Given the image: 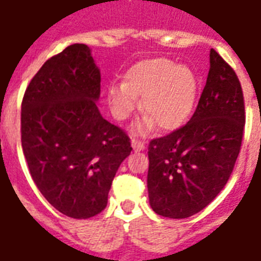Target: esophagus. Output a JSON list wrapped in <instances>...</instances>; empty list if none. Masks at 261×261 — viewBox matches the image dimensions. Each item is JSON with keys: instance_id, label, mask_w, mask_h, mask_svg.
<instances>
[{"instance_id": "obj_1", "label": "esophagus", "mask_w": 261, "mask_h": 261, "mask_svg": "<svg viewBox=\"0 0 261 261\" xmlns=\"http://www.w3.org/2000/svg\"><path fill=\"white\" fill-rule=\"evenodd\" d=\"M131 146H133V149H134L135 151H141L145 149V142H142V141H138V139H133L131 141Z\"/></svg>"}]
</instances>
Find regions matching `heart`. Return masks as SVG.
Returning a JSON list of instances; mask_svg holds the SVG:
<instances>
[{
	"label": "heart",
	"instance_id": "b5f03b06",
	"mask_svg": "<svg viewBox=\"0 0 261 261\" xmlns=\"http://www.w3.org/2000/svg\"><path fill=\"white\" fill-rule=\"evenodd\" d=\"M198 94V80L194 71L177 66L167 58L139 61L127 70L124 83H112L107 89V100L116 120H126L139 108L150 116L135 124L139 133L150 130L155 123L165 131L184 126L194 112Z\"/></svg>",
	"mask_w": 261,
	"mask_h": 261
}]
</instances>
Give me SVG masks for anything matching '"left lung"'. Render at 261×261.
Wrapping results in <instances>:
<instances>
[{"instance_id":"obj_1","label":"left lung","mask_w":261,"mask_h":261,"mask_svg":"<svg viewBox=\"0 0 261 261\" xmlns=\"http://www.w3.org/2000/svg\"><path fill=\"white\" fill-rule=\"evenodd\" d=\"M244 126L239 77L211 48L206 85L190 122L149 143L147 191L153 211L181 219L210 204L233 172Z\"/></svg>"}]
</instances>
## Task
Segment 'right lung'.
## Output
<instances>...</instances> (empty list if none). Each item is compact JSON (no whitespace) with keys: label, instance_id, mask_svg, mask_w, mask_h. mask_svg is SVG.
<instances>
[{"label":"right lung","instance_id":"obj_1","mask_svg":"<svg viewBox=\"0 0 261 261\" xmlns=\"http://www.w3.org/2000/svg\"><path fill=\"white\" fill-rule=\"evenodd\" d=\"M100 70L87 44L47 59L21 102V146L38 190L59 213L75 219L100 214L130 138L102 118Z\"/></svg>","mask_w":261,"mask_h":261}]
</instances>
